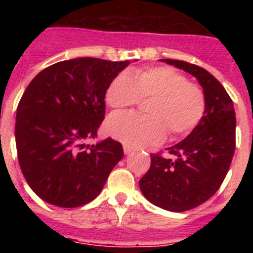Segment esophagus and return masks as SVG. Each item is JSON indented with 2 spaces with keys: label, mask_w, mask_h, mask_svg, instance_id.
Listing matches in <instances>:
<instances>
[{
  "label": "esophagus",
  "mask_w": 253,
  "mask_h": 253,
  "mask_svg": "<svg viewBox=\"0 0 253 253\" xmlns=\"http://www.w3.org/2000/svg\"><path fill=\"white\" fill-rule=\"evenodd\" d=\"M131 151H133V148H131V147H129V146H124V153H125V154L131 153Z\"/></svg>",
  "instance_id": "esophagus-1"
}]
</instances>
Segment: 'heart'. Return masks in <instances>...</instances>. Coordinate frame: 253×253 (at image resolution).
<instances>
[{
	"instance_id": "heart-1",
	"label": "heart",
	"mask_w": 253,
	"mask_h": 253,
	"mask_svg": "<svg viewBox=\"0 0 253 253\" xmlns=\"http://www.w3.org/2000/svg\"><path fill=\"white\" fill-rule=\"evenodd\" d=\"M140 99H151L146 105L148 115L119 113L106 122L107 133L126 146H156L167 131L173 139L184 137L200 123L207 106L202 87L171 67L122 71L106 90L107 105L115 110L137 105Z\"/></svg>"
}]
</instances>
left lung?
Here are the masks:
<instances>
[{
  "label": "left lung",
  "mask_w": 253,
  "mask_h": 253,
  "mask_svg": "<svg viewBox=\"0 0 253 253\" xmlns=\"http://www.w3.org/2000/svg\"><path fill=\"white\" fill-rule=\"evenodd\" d=\"M196 77L207 106L194 130L173 147L171 157L151 154V167L139 180L142 194L152 204L169 211H186L218 191L236 148V113L222 84L207 69L184 60L162 59Z\"/></svg>",
  "instance_id": "left-lung-1"
}]
</instances>
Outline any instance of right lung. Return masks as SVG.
<instances>
[{
  "mask_svg": "<svg viewBox=\"0 0 253 253\" xmlns=\"http://www.w3.org/2000/svg\"><path fill=\"white\" fill-rule=\"evenodd\" d=\"M129 64L76 58L49 66L26 87L16 111L17 158L29 186L44 202L76 208L101 193L124 156L119 142L97 144L110 82Z\"/></svg>",
  "mask_w": 253,
  "mask_h": 253,
  "instance_id": "1",
  "label": "right lung"
}]
</instances>
